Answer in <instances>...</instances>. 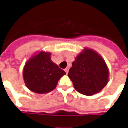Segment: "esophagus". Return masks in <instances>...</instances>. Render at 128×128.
Here are the masks:
<instances>
[{"instance_id": "1", "label": "esophagus", "mask_w": 128, "mask_h": 128, "mask_svg": "<svg viewBox=\"0 0 128 128\" xmlns=\"http://www.w3.org/2000/svg\"><path fill=\"white\" fill-rule=\"evenodd\" d=\"M64 71H65V72H66V73H68V68H65V69H64Z\"/></svg>"}]
</instances>
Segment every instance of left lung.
Here are the masks:
<instances>
[{"label": "left lung", "instance_id": "8db88e82", "mask_svg": "<svg viewBox=\"0 0 128 128\" xmlns=\"http://www.w3.org/2000/svg\"><path fill=\"white\" fill-rule=\"evenodd\" d=\"M68 76L77 91L90 96L100 92L107 85L109 70L99 53L84 48L72 63Z\"/></svg>", "mask_w": 128, "mask_h": 128}]
</instances>
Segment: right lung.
Here are the masks:
<instances>
[{
	"instance_id": "obj_1",
	"label": "right lung",
	"mask_w": 128,
	"mask_h": 128,
	"mask_svg": "<svg viewBox=\"0 0 128 128\" xmlns=\"http://www.w3.org/2000/svg\"><path fill=\"white\" fill-rule=\"evenodd\" d=\"M51 53L40 51L26 61L22 75L25 85L31 91L44 94L56 88L66 72L52 62Z\"/></svg>"
}]
</instances>
